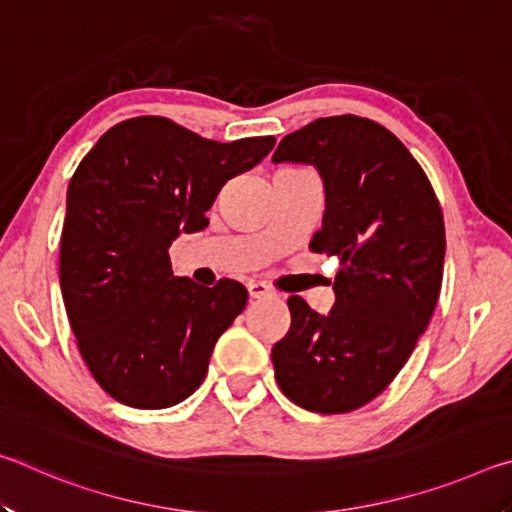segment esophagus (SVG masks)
Listing matches in <instances>:
<instances>
[{
    "label": "esophagus",
    "mask_w": 512,
    "mask_h": 512,
    "mask_svg": "<svg viewBox=\"0 0 512 512\" xmlns=\"http://www.w3.org/2000/svg\"><path fill=\"white\" fill-rule=\"evenodd\" d=\"M248 296L255 298V300H259V298H271V296H275V289L268 287L266 282H250V284H248Z\"/></svg>",
    "instance_id": "34e87169"
}]
</instances>
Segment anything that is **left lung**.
I'll return each instance as SVG.
<instances>
[{"mask_svg":"<svg viewBox=\"0 0 512 512\" xmlns=\"http://www.w3.org/2000/svg\"><path fill=\"white\" fill-rule=\"evenodd\" d=\"M273 162L314 164L325 185L314 253L339 257L327 316L300 296L273 345L280 391L316 413L375 400L409 361L443 284L445 221L418 160L377 121L320 117L277 144Z\"/></svg>","mask_w":512,"mask_h":512,"instance_id":"obj_1","label":"left lung"}]
</instances>
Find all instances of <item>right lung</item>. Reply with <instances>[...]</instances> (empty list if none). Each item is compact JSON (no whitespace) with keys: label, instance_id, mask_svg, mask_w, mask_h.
<instances>
[{"label":"right lung","instance_id":"right-lung-1","mask_svg":"<svg viewBox=\"0 0 512 512\" xmlns=\"http://www.w3.org/2000/svg\"><path fill=\"white\" fill-rule=\"evenodd\" d=\"M275 137L214 142L167 117L112 126L76 167L60 237V289L76 345L97 384L133 409H167L203 384L219 336L248 302L244 284L198 287L171 271L180 232Z\"/></svg>","mask_w":512,"mask_h":512}]
</instances>
